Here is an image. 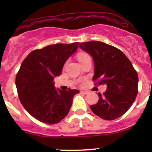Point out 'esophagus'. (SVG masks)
<instances>
[{
	"label": "esophagus",
	"instance_id": "1",
	"mask_svg": "<svg viewBox=\"0 0 152 152\" xmlns=\"http://www.w3.org/2000/svg\"><path fill=\"white\" fill-rule=\"evenodd\" d=\"M81 93H82V94H84V95H87V94H88V92L87 91H81Z\"/></svg>",
	"mask_w": 152,
	"mask_h": 152
}]
</instances>
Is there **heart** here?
Returning a JSON list of instances; mask_svg holds the SVG:
<instances>
[{"instance_id": "obj_1", "label": "heart", "mask_w": 152, "mask_h": 152, "mask_svg": "<svg viewBox=\"0 0 152 152\" xmlns=\"http://www.w3.org/2000/svg\"><path fill=\"white\" fill-rule=\"evenodd\" d=\"M87 58L90 57L88 54H87V53H80V54H79V56H78V59H79V62H80L81 61L85 60V59H87Z\"/></svg>"}]
</instances>
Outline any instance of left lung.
I'll list each match as a JSON object with an SVG mask.
<instances>
[{
    "mask_svg": "<svg viewBox=\"0 0 152 152\" xmlns=\"http://www.w3.org/2000/svg\"><path fill=\"white\" fill-rule=\"evenodd\" d=\"M79 48L94 61L93 80L107 85V90L103 95L98 93L99 100L90 109L104 120L121 117L132 105L138 92V76L132 64L121 50L104 42H82Z\"/></svg>",
    "mask_w": 152,
    "mask_h": 152,
    "instance_id": "1",
    "label": "left lung"
}]
</instances>
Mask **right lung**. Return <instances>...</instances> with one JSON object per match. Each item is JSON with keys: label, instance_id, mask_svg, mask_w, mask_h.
I'll use <instances>...</instances> for the list:
<instances>
[{"label": "right lung", "instance_id": "1", "mask_svg": "<svg viewBox=\"0 0 152 152\" xmlns=\"http://www.w3.org/2000/svg\"><path fill=\"white\" fill-rule=\"evenodd\" d=\"M79 42L54 44L31 52L21 64L15 85L25 110L42 123L55 124L65 118L78 90H61L53 79L77 50Z\"/></svg>", "mask_w": 152, "mask_h": 152}]
</instances>
